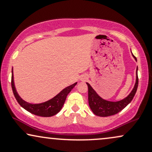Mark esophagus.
<instances>
[{
  "mask_svg": "<svg viewBox=\"0 0 152 152\" xmlns=\"http://www.w3.org/2000/svg\"><path fill=\"white\" fill-rule=\"evenodd\" d=\"M87 79V77H86V76H82L81 78V81H85V80Z\"/></svg>",
  "mask_w": 152,
  "mask_h": 152,
  "instance_id": "1",
  "label": "esophagus"
}]
</instances>
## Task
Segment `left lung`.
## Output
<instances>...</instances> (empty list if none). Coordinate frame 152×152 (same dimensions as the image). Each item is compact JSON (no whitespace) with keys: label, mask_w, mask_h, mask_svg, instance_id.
<instances>
[{"label":"left lung","mask_w":152,"mask_h":152,"mask_svg":"<svg viewBox=\"0 0 152 152\" xmlns=\"http://www.w3.org/2000/svg\"><path fill=\"white\" fill-rule=\"evenodd\" d=\"M133 57L137 61V58L132 54ZM137 69V78H136V83L134 85V88L132 92L128 96L118 102H109L105 99H102L97 94L96 92L91 86L88 83H86L88 86V104L95 115L99 116H109L114 115L121 111L122 109H124L133 99L138 88V83H139V78H138Z\"/></svg>","instance_id":"left-lung-1"}]
</instances>
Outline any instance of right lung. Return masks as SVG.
<instances>
[{"mask_svg":"<svg viewBox=\"0 0 152 152\" xmlns=\"http://www.w3.org/2000/svg\"><path fill=\"white\" fill-rule=\"evenodd\" d=\"M76 84H77V83L76 82L74 84L64 88L56 96H54L50 100L47 101V102L41 103V104H30V103H28L23 100L17 93L14 84V81H13V69H12L11 86L15 98L16 99L18 104L24 109H26V111L31 113V114L36 115V116H43V117H50V116H54V115L58 114L64 106L67 95L70 93L72 88Z\"/></svg>","mask_w":152,"mask_h":152,"instance_id":"1","label":"right lung"}]
</instances>
